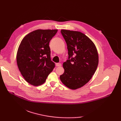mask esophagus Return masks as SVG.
<instances>
[{"label": "esophagus", "mask_w": 121, "mask_h": 121, "mask_svg": "<svg viewBox=\"0 0 121 121\" xmlns=\"http://www.w3.org/2000/svg\"><path fill=\"white\" fill-rule=\"evenodd\" d=\"M61 65V64L60 63H56V66H60Z\"/></svg>", "instance_id": "obj_1"}]
</instances>
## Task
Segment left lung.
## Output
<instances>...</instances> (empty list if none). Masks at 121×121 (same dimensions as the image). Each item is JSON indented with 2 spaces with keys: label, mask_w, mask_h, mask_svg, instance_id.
<instances>
[{
  "label": "left lung",
  "mask_w": 121,
  "mask_h": 121,
  "mask_svg": "<svg viewBox=\"0 0 121 121\" xmlns=\"http://www.w3.org/2000/svg\"><path fill=\"white\" fill-rule=\"evenodd\" d=\"M67 45L68 59L63 63L65 72L60 78L63 84L76 89L88 83L96 72L99 58L94 43L83 33L61 30Z\"/></svg>",
  "instance_id": "8db88e82"
}]
</instances>
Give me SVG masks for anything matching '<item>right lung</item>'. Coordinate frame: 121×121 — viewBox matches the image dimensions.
<instances>
[{"label": "right lung", "instance_id": "obj_1", "mask_svg": "<svg viewBox=\"0 0 121 121\" xmlns=\"http://www.w3.org/2000/svg\"><path fill=\"white\" fill-rule=\"evenodd\" d=\"M57 31L37 30L21 41L17 52V65L25 81L30 84L39 86L44 83L55 67L51 60L49 43Z\"/></svg>", "mask_w": 121, "mask_h": 121}]
</instances>
